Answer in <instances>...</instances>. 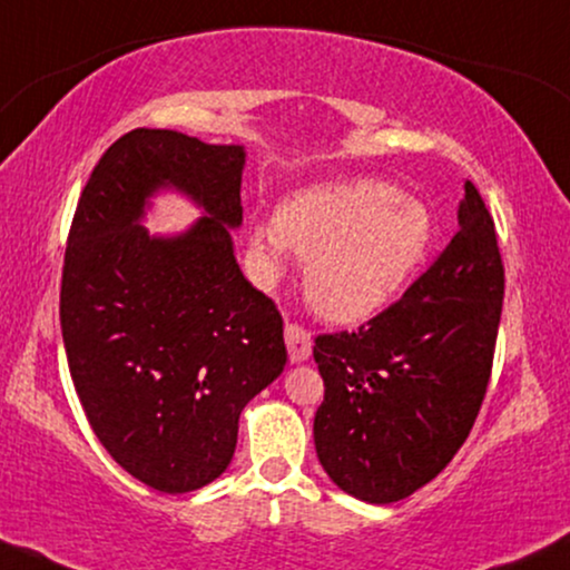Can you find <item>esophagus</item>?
I'll return each instance as SVG.
<instances>
[{
    "label": "esophagus",
    "instance_id": "1",
    "mask_svg": "<svg viewBox=\"0 0 570 570\" xmlns=\"http://www.w3.org/2000/svg\"><path fill=\"white\" fill-rule=\"evenodd\" d=\"M285 342H287V353H291L293 363L306 361L311 355V347H314V340H311V332L306 326L287 322L285 324Z\"/></svg>",
    "mask_w": 570,
    "mask_h": 570
}]
</instances>
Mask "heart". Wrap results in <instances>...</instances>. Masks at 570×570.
<instances>
[{"label": "heart", "mask_w": 570, "mask_h": 570, "mask_svg": "<svg viewBox=\"0 0 570 570\" xmlns=\"http://www.w3.org/2000/svg\"><path fill=\"white\" fill-rule=\"evenodd\" d=\"M267 262L293 252L306 264V295L330 322H361L386 306L423 264L433 220L423 202L373 178L316 186L256 225Z\"/></svg>", "instance_id": "heart-1"}]
</instances>
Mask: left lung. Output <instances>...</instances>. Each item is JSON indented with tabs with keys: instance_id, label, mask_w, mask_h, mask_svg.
I'll list each match as a JSON object with an SVG mask.
<instances>
[{
	"instance_id": "8db88e82",
	"label": "left lung",
	"mask_w": 570,
	"mask_h": 570,
	"mask_svg": "<svg viewBox=\"0 0 570 570\" xmlns=\"http://www.w3.org/2000/svg\"><path fill=\"white\" fill-rule=\"evenodd\" d=\"M505 272L495 223L464 181L459 228L407 293L355 332L318 334V462L368 503H394L446 466L485 400Z\"/></svg>"
}]
</instances>
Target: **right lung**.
<instances>
[{"mask_svg": "<svg viewBox=\"0 0 570 570\" xmlns=\"http://www.w3.org/2000/svg\"><path fill=\"white\" fill-rule=\"evenodd\" d=\"M244 158L236 145L131 129L100 155L69 225L59 322L75 392L108 454L160 493L220 478L240 410L287 361L275 301L233 256ZM168 183L210 217L150 239L136 220Z\"/></svg>", "mask_w": 570, "mask_h": 570, "instance_id": "add662e5", "label": "right lung"}]
</instances>
